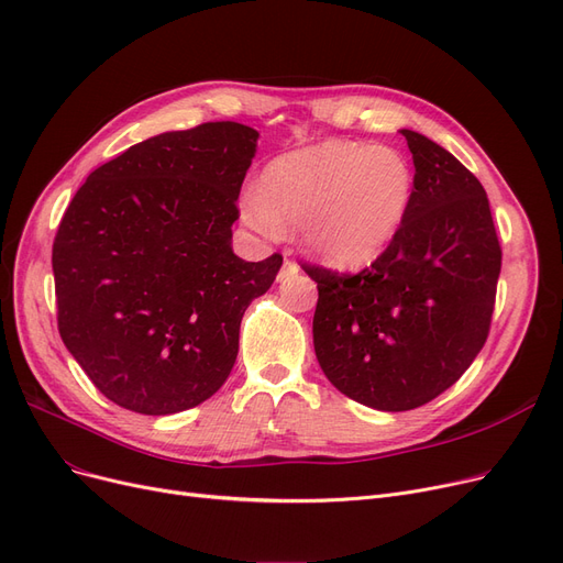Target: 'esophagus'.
<instances>
[{
  "label": "esophagus",
  "mask_w": 563,
  "mask_h": 563,
  "mask_svg": "<svg viewBox=\"0 0 563 563\" xmlns=\"http://www.w3.org/2000/svg\"><path fill=\"white\" fill-rule=\"evenodd\" d=\"M298 273H300V265H298L296 261L286 258V261H284V265H282V269H279L277 279H279V282H286L288 277H294V275H298Z\"/></svg>",
  "instance_id": "esophagus-1"
}]
</instances>
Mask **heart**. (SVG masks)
I'll list each match as a JSON object with an SVG mask.
<instances>
[{"label":"heart","mask_w":563,"mask_h":563,"mask_svg":"<svg viewBox=\"0 0 563 563\" xmlns=\"http://www.w3.org/2000/svg\"><path fill=\"white\" fill-rule=\"evenodd\" d=\"M411 198L413 168L395 147L323 141L269 162L261 187L244 191L242 214L265 235L294 223L309 252L355 267L395 240Z\"/></svg>","instance_id":"heart-1"}]
</instances>
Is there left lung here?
Instances as JSON below:
<instances>
[{"label": "left lung", "mask_w": 563, "mask_h": 563, "mask_svg": "<svg viewBox=\"0 0 563 563\" xmlns=\"http://www.w3.org/2000/svg\"><path fill=\"white\" fill-rule=\"evenodd\" d=\"M399 233L355 275L300 263L317 282L313 351L330 384L378 411L432 401L474 363L489 325L501 244L478 177L422 133Z\"/></svg>", "instance_id": "1"}]
</instances>
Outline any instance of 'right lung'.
I'll list each match as a JSON object with an SVG mask.
<instances>
[{
	"label": "right lung",
	"instance_id": "1",
	"mask_svg": "<svg viewBox=\"0 0 563 563\" xmlns=\"http://www.w3.org/2000/svg\"><path fill=\"white\" fill-rule=\"evenodd\" d=\"M258 131L206 122L131 145L76 191L53 242L57 328L118 407L168 416L229 378L244 309L282 254L246 263L231 227Z\"/></svg>",
	"mask_w": 563,
	"mask_h": 563
}]
</instances>
